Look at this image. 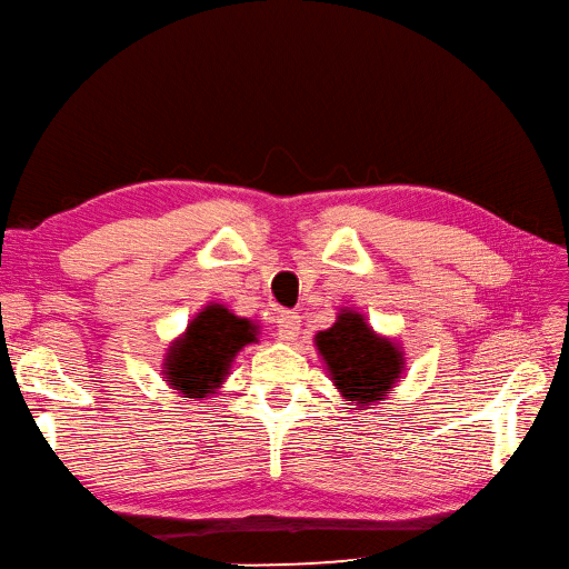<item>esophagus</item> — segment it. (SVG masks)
I'll list each match as a JSON object with an SVG mask.
<instances>
[{
	"instance_id": "esophagus-1",
	"label": "esophagus",
	"mask_w": 569,
	"mask_h": 569,
	"mask_svg": "<svg viewBox=\"0 0 569 569\" xmlns=\"http://www.w3.org/2000/svg\"><path fill=\"white\" fill-rule=\"evenodd\" d=\"M299 326H301V318L295 311H284L280 318H277V332H280V340L295 342L299 336Z\"/></svg>"
}]
</instances>
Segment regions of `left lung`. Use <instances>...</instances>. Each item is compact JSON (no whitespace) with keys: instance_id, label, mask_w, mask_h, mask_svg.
<instances>
[{"instance_id":"left-lung-1","label":"left lung","mask_w":569,"mask_h":569,"mask_svg":"<svg viewBox=\"0 0 569 569\" xmlns=\"http://www.w3.org/2000/svg\"><path fill=\"white\" fill-rule=\"evenodd\" d=\"M318 357L338 393L367 410L389 396L406 373L400 342L373 330L362 311L340 307L336 323L313 336Z\"/></svg>"}]
</instances>
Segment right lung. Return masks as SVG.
<instances>
[{
	"label": "right lung",
	"instance_id": "add662e5",
	"mask_svg": "<svg viewBox=\"0 0 569 569\" xmlns=\"http://www.w3.org/2000/svg\"><path fill=\"white\" fill-rule=\"evenodd\" d=\"M258 336L260 326L251 318L237 316L224 303H204L171 340L161 377L180 398H210L227 381L237 355L248 345H258Z\"/></svg>",
	"mask_w": 569,
	"mask_h": 569
}]
</instances>
